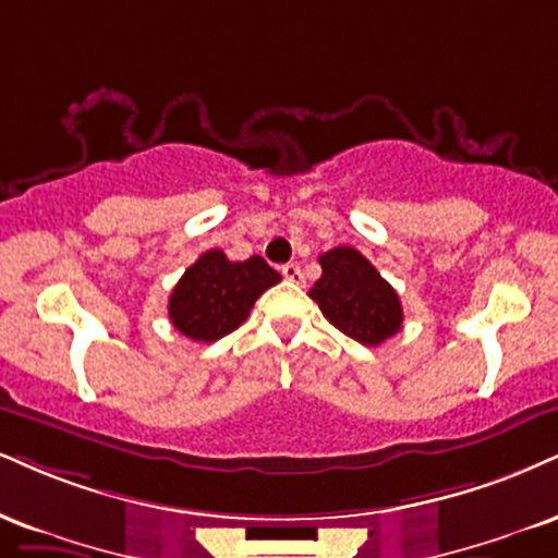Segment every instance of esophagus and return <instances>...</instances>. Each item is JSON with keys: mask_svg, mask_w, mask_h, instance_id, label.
<instances>
[{"mask_svg": "<svg viewBox=\"0 0 558 558\" xmlns=\"http://www.w3.org/2000/svg\"><path fill=\"white\" fill-rule=\"evenodd\" d=\"M280 272H283V278L286 280H291V283H301V280H304V275H301V267L299 265H283L280 267Z\"/></svg>", "mask_w": 558, "mask_h": 558, "instance_id": "obj_1", "label": "esophagus"}]
</instances>
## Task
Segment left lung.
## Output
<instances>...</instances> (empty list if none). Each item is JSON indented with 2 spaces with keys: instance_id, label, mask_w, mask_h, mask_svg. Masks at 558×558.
Here are the masks:
<instances>
[{
  "instance_id": "left-lung-1",
  "label": "left lung",
  "mask_w": 558,
  "mask_h": 558,
  "mask_svg": "<svg viewBox=\"0 0 558 558\" xmlns=\"http://www.w3.org/2000/svg\"><path fill=\"white\" fill-rule=\"evenodd\" d=\"M322 278L308 296L340 332L361 345H379L402 327V304L377 267L353 246H335L319 257Z\"/></svg>"
}]
</instances>
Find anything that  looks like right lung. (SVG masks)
<instances>
[{
	"label": "right lung",
	"instance_id": "add662e5",
	"mask_svg": "<svg viewBox=\"0 0 558 558\" xmlns=\"http://www.w3.org/2000/svg\"><path fill=\"white\" fill-rule=\"evenodd\" d=\"M275 283H280V272L259 254L231 262L220 250H210L186 267L171 291V325L197 343H215L244 325L254 301Z\"/></svg>",
	"mask_w": 558,
	"mask_h": 558
}]
</instances>
